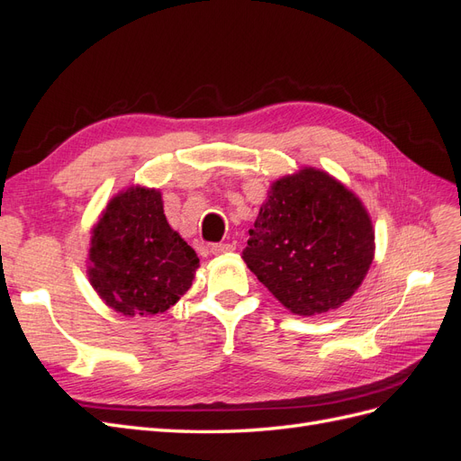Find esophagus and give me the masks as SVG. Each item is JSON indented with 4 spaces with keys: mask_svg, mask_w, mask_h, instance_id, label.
Listing matches in <instances>:
<instances>
[{
    "mask_svg": "<svg viewBox=\"0 0 461 461\" xmlns=\"http://www.w3.org/2000/svg\"><path fill=\"white\" fill-rule=\"evenodd\" d=\"M234 252V246L232 244H213L212 246V254L213 256H225Z\"/></svg>",
    "mask_w": 461,
    "mask_h": 461,
    "instance_id": "1",
    "label": "esophagus"
}]
</instances>
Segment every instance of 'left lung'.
Wrapping results in <instances>:
<instances>
[{
    "mask_svg": "<svg viewBox=\"0 0 461 461\" xmlns=\"http://www.w3.org/2000/svg\"><path fill=\"white\" fill-rule=\"evenodd\" d=\"M375 258L366 205L315 167L275 180L242 252L248 269L290 313L337 310L364 283Z\"/></svg>",
    "mask_w": 461,
    "mask_h": 461,
    "instance_id": "left-lung-1",
    "label": "left lung"
}]
</instances>
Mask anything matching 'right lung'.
I'll use <instances>...</instances> for the list:
<instances>
[{"mask_svg": "<svg viewBox=\"0 0 461 461\" xmlns=\"http://www.w3.org/2000/svg\"><path fill=\"white\" fill-rule=\"evenodd\" d=\"M200 259L163 213L158 188L115 194L90 236L88 281L127 317L163 313L192 286Z\"/></svg>", "mask_w": 461, "mask_h": 461, "instance_id": "1", "label": "right lung"}]
</instances>
